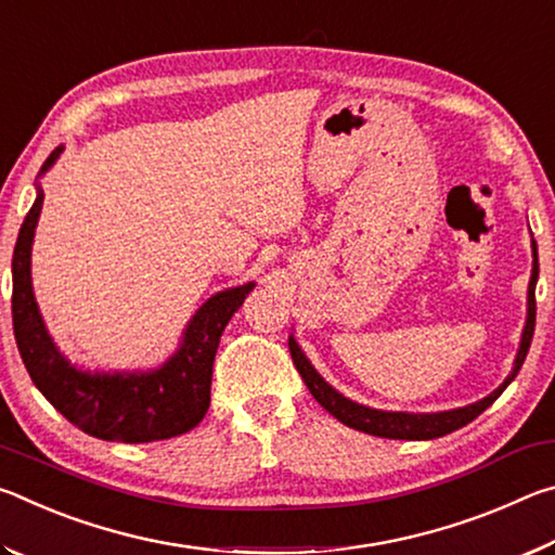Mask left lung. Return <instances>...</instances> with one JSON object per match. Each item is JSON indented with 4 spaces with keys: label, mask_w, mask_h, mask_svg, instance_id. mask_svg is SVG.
<instances>
[{
    "label": "left lung",
    "mask_w": 555,
    "mask_h": 555,
    "mask_svg": "<svg viewBox=\"0 0 555 555\" xmlns=\"http://www.w3.org/2000/svg\"><path fill=\"white\" fill-rule=\"evenodd\" d=\"M531 257H533V267H531V279H529V291H526V323L521 331V343L519 350H516L514 357V367L506 374V379L496 387L492 393H487L485 399L467 403V406H457V409H448V411H430V413H411V411H384V409H372L364 406V403H357L352 399H347L345 393L331 387L318 370L308 360L306 352L300 350V345L296 343L294 335H288V350L291 357H294V364L300 377H304L308 391L313 393V399L321 403L325 411H331L333 416L345 424L347 428L362 430V434L370 436H379V438H393V440H430V438H440L453 434V430L467 426L469 421H475L480 413L492 406L496 397L509 387L514 382L516 372L521 370V364L526 360V352H529L531 337H533V325H537V281H539V249L537 242L531 237Z\"/></svg>",
    "instance_id": "left-lung-1"
}]
</instances>
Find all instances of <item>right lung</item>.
<instances>
[{"instance_id": "right-lung-1", "label": "right lung", "mask_w": 555, "mask_h": 555, "mask_svg": "<svg viewBox=\"0 0 555 555\" xmlns=\"http://www.w3.org/2000/svg\"><path fill=\"white\" fill-rule=\"evenodd\" d=\"M61 154L63 146H55L36 176V201L18 230L12 259L14 337L26 372L36 389L88 436L152 443L188 434L208 413L212 362L224 325L257 284L247 281L205 300L188 321L176 352L154 370L105 372L73 364L53 343L31 284V247L43 205L39 178Z\"/></svg>"}]
</instances>
